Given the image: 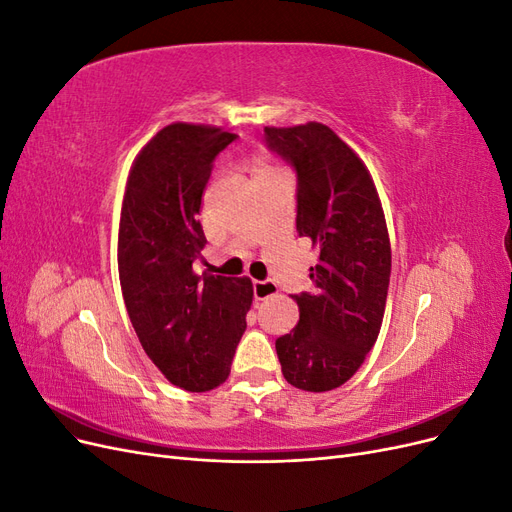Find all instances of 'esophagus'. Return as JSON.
<instances>
[{"instance_id":"34e87169","label":"esophagus","mask_w":512,"mask_h":512,"mask_svg":"<svg viewBox=\"0 0 512 512\" xmlns=\"http://www.w3.org/2000/svg\"><path fill=\"white\" fill-rule=\"evenodd\" d=\"M277 292H280V290H277V286H275L271 280L254 282V299H256V301H265V299H269V297H275Z\"/></svg>"}]
</instances>
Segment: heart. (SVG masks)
I'll return each mask as SVG.
<instances>
[{
    "label": "heart",
    "instance_id": "obj_1",
    "mask_svg": "<svg viewBox=\"0 0 512 512\" xmlns=\"http://www.w3.org/2000/svg\"><path fill=\"white\" fill-rule=\"evenodd\" d=\"M271 166L265 162V160H256L254 162V175H258V173H262V170H269Z\"/></svg>",
    "mask_w": 512,
    "mask_h": 512
}]
</instances>
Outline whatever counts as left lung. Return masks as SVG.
I'll return each instance as SVG.
<instances>
[{
    "mask_svg": "<svg viewBox=\"0 0 512 512\" xmlns=\"http://www.w3.org/2000/svg\"><path fill=\"white\" fill-rule=\"evenodd\" d=\"M267 143L297 170V232L318 250L312 294L292 297L299 322L277 337L282 374L307 393L348 382L374 348L391 277V241L365 162L329 126L265 128Z\"/></svg>",
    "mask_w": 512,
    "mask_h": 512,
    "instance_id": "obj_1",
    "label": "left lung"
}]
</instances>
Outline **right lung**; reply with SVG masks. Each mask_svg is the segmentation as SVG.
Masks as SVG:
<instances>
[{
  "label": "right lung",
  "instance_id": "right-lung-1",
  "mask_svg": "<svg viewBox=\"0 0 512 512\" xmlns=\"http://www.w3.org/2000/svg\"><path fill=\"white\" fill-rule=\"evenodd\" d=\"M235 138L170 123L138 151L121 203L117 265L130 322L164 378L192 393L226 382L254 299L250 277L192 269L207 243L198 213L211 162Z\"/></svg>",
  "mask_w": 512,
  "mask_h": 512
}]
</instances>
